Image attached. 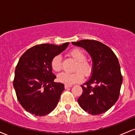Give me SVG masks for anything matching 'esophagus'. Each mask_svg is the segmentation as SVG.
Returning <instances> with one entry per match:
<instances>
[{
    "label": "esophagus",
    "instance_id": "obj_1",
    "mask_svg": "<svg viewBox=\"0 0 135 135\" xmlns=\"http://www.w3.org/2000/svg\"><path fill=\"white\" fill-rule=\"evenodd\" d=\"M71 87H72V85H66V84L65 85V89H67V88H71Z\"/></svg>",
    "mask_w": 135,
    "mask_h": 135
}]
</instances>
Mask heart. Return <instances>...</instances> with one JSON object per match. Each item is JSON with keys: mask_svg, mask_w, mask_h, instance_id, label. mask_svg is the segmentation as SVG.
<instances>
[{"mask_svg": "<svg viewBox=\"0 0 135 135\" xmlns=\"http://www.w3.org/2000/svg\"><path fill=\"white\" fill-rule=\"evenodd\" d=\"M69 55L72 56L77 64L75 65V72H62L59 74L58 80L60 83L66 85H72L80 83L83 79V75L88 77L92 74L93 66L89 61L86 60V55L81 49L75 48L69 52ZM51 69L55 72H60L62 69L61 58L60 55H56L52 59L51 62Z\"/></svg>", "mask_w": 135, "mask_h": 135, "instance_id": "obj_1", "label": "heart"}]
</instances>
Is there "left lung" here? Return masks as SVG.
Returning <instances> with one entry per match:
<instances>
[{"label":"left lung","instance_id":"obj_1","mask_svg":"<svg viewBox=\"0 0 135 135\" xmlns=\"http://www.w3.org/2000/svg\"><path fill=\"white\" fill-rule=\"evenodd\" d=\"M72 44L83 47L93 61L92 77L81 85L78 103L86 112L98 115L109 110L117 101L122 76L118 59L107 46L95 40H82Z\"/></svg>","mask_w":135,"mask_h":135}]
</instances>
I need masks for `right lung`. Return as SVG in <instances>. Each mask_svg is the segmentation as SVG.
Here are the masks:
<instances>
[{
  "mask_svg": "<svg viewBox=\"0 0 135 135\" xmlns=\"http://www.w3.org/2000/svg\"><path fill=\"white\" fill-rule=\"evenodd\" d=\"M69 44L36 45L26 51L20 58L13 86L18 102L26 111L44 116L56 107L65 88L63 84L53 82L56 76L52 72L51 62Z\"/></svg>",
  "mask_w": 135,
  "mask_h": 135,
  "instance_id": "right-lung-1",
  "label": "right lung"
}]
</instances>
